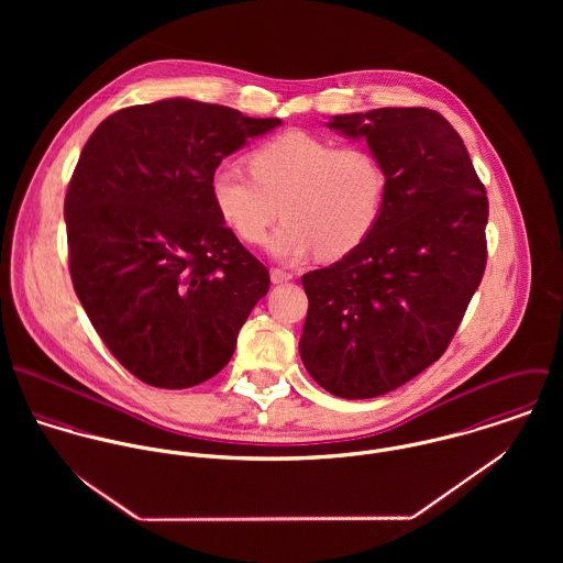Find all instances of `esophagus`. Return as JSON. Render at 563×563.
Returning <instances> with one entry per match:
<instances>
[{
    "label": "esophagus",
    "instance_id": "obj_1",
    "mask_svg": "<svg viewBox=\"0 0 563 563\" xmlns=\"http://www.w3.org/2000/svg\"><path fill=\"white\" fill-rule=\"evenodd\" d=\"M290 279H292V273H288V271H282V268H273L271 271V282L273 284H286Z\"/></svg>",
    "mask_w": 563,
    "mask_h": 563
}]
</instances>
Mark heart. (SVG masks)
Segmentation results:
<instances>
[{"mask_svg": "<svg viewBox=\"0 0 563 563\" xmlns=\"http://www.w3.org/2000/svg\"><path fill=\"white\" fill-rule=\"evenodd\" d=\"M253 178L232 164L210 175V197L223 223L244 242L260 244L279 212L286 219L268 251L295 262L317 251L338 260L375 230L388 177L364 145H340L308 132H284L249 156Z\"/></svg>", "mask_w": 563, "mask_h": 563, "instance_id": "heart-1", "label": "heart"}]
</instances>
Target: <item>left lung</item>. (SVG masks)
I'll return each instance as SVG.
<instances>
[{
  "instance_id": "8db88e82",
  "label": "left lung",
  "mask_w": 563,
  "mask_h": 563,
  "mask_svg": "<svg viewBox=\"0 0 563 563\" xmlns=\"http://www.w3.org/2000/svg\"><path fill=\"white\" fill-rule=\"evenodd\" d=\"M364 139L388 177L384 212L357 249L301 277L299 353L340 399L393 393L446 351L482 284L487 197L462 136L435 110L331 117Z\"/></svg>"
}]
</instances>
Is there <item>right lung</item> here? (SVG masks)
<instances>
[{
	"label": "right lung",
	"instance_id": "add662e5",
	"mask_svg": "<svg viewBox=\"0 0 563 563\" xmlns=\"http://www.w3.org/2000/svg\"><path fill=\"white\" fill-rule=\"evenodd\" d=\"M282 125L184 97L97 125L65 197L76 295L110 353L141 382L181 390L214 377L268 292V271L225 228L210 175Z\"/></svg>",
	"mask_w": 563,
	"mask_h": 563
}]
</instances>
